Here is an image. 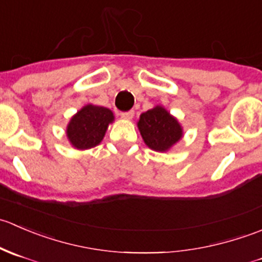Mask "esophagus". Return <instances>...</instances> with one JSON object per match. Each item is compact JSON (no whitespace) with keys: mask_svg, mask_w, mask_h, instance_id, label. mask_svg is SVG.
Returning a JSON list of instances; mask_svg holds the SVG:
<instances>
[{"mask_svg":"<svg viewBox=\"0 0 262 262\" xmlns=\"http://www.w3.org/2000/svg\"><path fill=\"white\" fill-rule=\"evenodd\" d=\"M133 116H134L133 110H130V112H126V113H121V118L125 119V120H130Z\"/></svg>","mask_w":262,"mask_h":262,"instance_id":"1","label":"esophagus"}]
</instances>
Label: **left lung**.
<instances>
[{
    "instance_id": "left-lung-1",
    "label": "left lung",
    "mask_w": 262,
    "mask_h": 262,
    "mask_svg": "<svg viewBox=\"0 0 262 262\" xmlns=\"http://www.w3.org/2000/svg\"><path fill=\"white\" fill-rule=\"evenodd\" d=\"M137 126L146 146L156 152H167L184 137L180 121L162 105L142 113Z\"/></svg>"
}]
</instances>
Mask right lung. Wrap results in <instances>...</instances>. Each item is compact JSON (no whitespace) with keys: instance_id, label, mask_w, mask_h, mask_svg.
<instances>
[{"instance_id":"1","label":"right lung","mask_w":262,"mask_h":262,"mask_svg":"<svg viewBox=\"0 0 262 262\" xmlns=\"http://www.w3.org/2000/svg\"><path fill=\"white\" fill-rule=\"evenodd\" d=\"M114 120V113L110 109L87 104L71 118L66 136L76 149H90L101 143L107 128Z\"/></svg>"}]
</instances>
